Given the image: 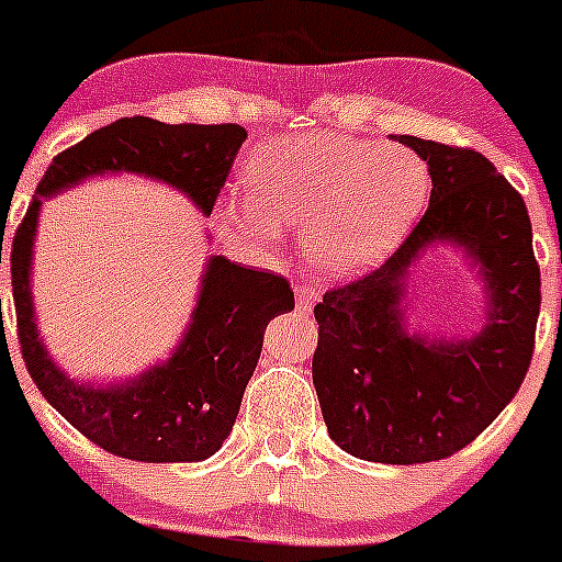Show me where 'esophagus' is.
Returning a JSON list of instances; mask_svg holds the SVG:
<instances>
[{
    "label": "esophagus",
    "mask_w": 562,
    "mask_h": 562,
    "mask_svg": "<svg viewBox=\"0 0 562 562\" xmlns=\"http://www.w3.org/2000/svg\"><path fill=\"white\" fill-rule=\"evenodd\" d=\"M297 312H303V314H308L314 308V303L319 301V292L317 290H312V286H303V284H297Z\"/></svg>",
    "instance_id": "esophagus-1"
}]
</instances>
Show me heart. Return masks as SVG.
<instances>
[{
  "instance_id": "b5f03b06",
  "label": "heart",
  "mask_w": 562,
  "mask_h": 562,
  "mask_svg": "<svg viewBox=\"0 0 562 562\" xmlns=\"http://www.w3.org/2000/svg\"><path fill=\"white\" fill-rule=\"evenodd\" d=\"M245 201L228 221L254 243L297 226L301 254L317 272L347 278L381 265L419 221L430 192L425 159L405 146L341 132H292L248 154Z\"/></svg>"
}]
</instances>
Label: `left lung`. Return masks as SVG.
<instances>
[{
    "mask_svg": "<svg viewBox=\"0 0 562 562\" xmlns=\"http://www.w3.org/2000/svg\"><path fill=\"white\" fill-rule=\"evenodd\" d=\"M430 170V204L378 270L314 306L312 361L323 419L350 456L375 463L450 458L502 414L525 381L541 312V270L525 198L474 148L400 135ZM452 241L481 267L490 323L430 342L404 330V278L422 249Z\"/></svg>",
    "mask_w": 562,
    "mask_h": 562,
    "instance_id": "left-lung-1",
    "label": "left lung"
}]
</instances>
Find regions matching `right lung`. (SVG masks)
Masks as SVG:
<instances>
[{
    "label": "right lung",
    "instance_id": "add662e5",
    "mask_svg": "<svg viewBox=\"0 0 562 562\" xmlns=\"http://www.w3.org/2000/svg\"><path fill=\"white\" fill-rule=\"evenodd\" d=\"M245 137L248 132L239 124L173 126L143 115L121 117L57 154L15 228L10 276L26 370L52 408L112 456L143 463L215 456L239 414L267 323L295 308V292L286 278L212 256L190 328L165 364H154L126 383H79L52 361L35 328L30 272L41 201L88 176L130 170L176 187L210 215Z\"/></svg>",
    "mask_w": 562,
    "mask_h": 562
}]
</instances>
